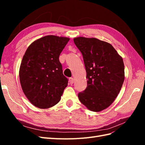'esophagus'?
Masks as SVG:
<instances>
[{
	"label": "esophagus",
	"instance_id": "esophagus-1",
	"mask_svg": "<svg viewBox=\"0 0 145 145\" xmlns=\"http://www.w3.org/2000/svg\"><path fill=\"white\" fill-rule=\"evenodd\" d=\"M69 82L70 84H71V85L73 84V83H74V78H72V77L69 78Z\"/></svg>",
	"mask_w": 145,
	"mask_h": 145
}]
</instances>
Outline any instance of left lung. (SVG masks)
Returning a JSON list of instances; mask_svg holds the SVG:
<instances>
[{
    "instance_id": "1",
    "label": "left lung",
    "mask_w": 145,
    "mask_h": 145,
    "mask_svg": "<svg viewBox=\"0 0 145 145\" xmlns=\"http://www.w3.org/2000/svg\"><path fill=\"white\" fill-rule=\"evenodd\" d=\"M74 42L83 56L88 80L78 99L92 111H102L114 101L123 83V59L110 43L97 39L77 37Z\"/></svg>"
}]
</instances>
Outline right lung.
<instances>
[{
  "label": "right lung",
  "mask_w": 145,
  "mask_h": 145,
  "mask_svg": "<svg viewBox=\"0 0 145 145\" xmlns=\"http://www.w3.org/2000/svg\"><path fill=\"white\" fill-rule=\"evenodd\" d=\"M67 37L46 36L34 41L22 60L19 77L25 95L35 106L49 108L57 103L68 85L59 61Z\"/></svg>",
  "instance_id": "right-lung-1"
}]
</instances>
